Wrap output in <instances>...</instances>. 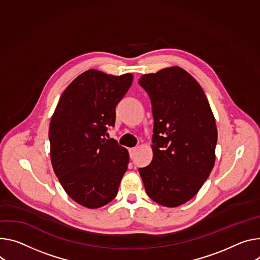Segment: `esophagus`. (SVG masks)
Segmentation results:
<instances>
[{
  "instance_id": "1",
  "label": "esophagus",
  "mask_w": 260,
  "mask_h": 260,
  "mask_svg": "<svg viewBox=\"0 0 260 260\" xmlns=\"http://www.w3.org/2000/svg\"><path fill=\"white\" fill-rule=\"evenodd\" d=\"M136 151H137V148H136V147H133V148H129V149H128V152H129V156H131V158H133V157H134V155H135Z\"/></svg>"
}]
</instances>
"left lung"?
I'll use <instances>...</instances> for the list:
<instances>
[{
    "mask_svg": "<svg viewBox=\"0 0 260 260\" xmlns=\"http://www.w3.org/2000/svg\"><path fill=\"white\" fill-rule=\"evenodd\" d=\"M139 84L154 119L153 157L139 173L153 201L176 207L198 193L214 168L215 117L199 83L178 66L143 75Z\"/></svg>",
    "mask_w": 260,
    "mask_h": 260,
    "instance_id": "obj_1",
    "label": "left lung"
}]
</instances>
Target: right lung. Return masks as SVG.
Returning <instances> with one entry per match:
<instances>
[{"instance_id":"add662e5","label":"right lung","mask_w":260,"mask_h":260,"mask_svg":"<svg viewBox=\"0 0 260 260\" xmlns=\"http://www.w3.org/2000/svg\"><path fill=\"white\" fill-rule=\"evenodd\" d=\"M133 79L89 69L64 90L51 119L54 172L67 195L85 207L111 202L127 170L126 148L104 137Z\"/></svg>"}]
</instances>
